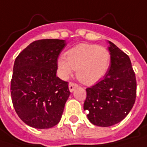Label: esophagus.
<instances>
[{
  "label": "esophagus",
  "mask_w": 147,
  "mask_h": 147,
  "mask_svg": "<svg viewBox=\"0 0 147 147\" xmlns=\"http://www.w3.org/2000/svg\"><path fill=\"white\" fill-rule=\"evenodd\" d=\"M78 87V85L76 84H74V83H69L68 84V89L70 92H74V90Z\"/></svg>",
  "instance_id": "1"
}]
</instances>
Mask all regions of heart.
Wrapping results in <instances>:
<instances>
[{
  "label": "heart",
  "instance_id": "heart-1",
  "mask_svg": "<svg viewBox=\"0 0 147 147\" xmlns=\"http://www.w3.org/2000/svg\"><path fill=\"white\" fill-rule=\"evenodd\" d=\"M58 59L57 66L61 78L67 79L76 70L77 78L85 84L101 79L110 64V53L105 47L95 44H79L68 50Z\"/></svg>",
  "mask_w": 147,
  "mask_h": 147
}]
</instances>
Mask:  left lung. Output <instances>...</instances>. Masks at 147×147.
<instances>
[{"instance_id":"8db88e82","label":"left lung","mask_w":147,"mask_h":147,"mask_svg":"<svg viewBox=\"0 0 147 147\" xmlns=\"http://www.w3.org/2000/svg\"><path fill=\"white\" fill-rule=\"evenodd\" d=\"M110 53L109 71L91 88H87L84 110L94 125L108 127L125 118L136 96V80L131 59L113 42L108 41Z\"/></svg>"}]
</instances>
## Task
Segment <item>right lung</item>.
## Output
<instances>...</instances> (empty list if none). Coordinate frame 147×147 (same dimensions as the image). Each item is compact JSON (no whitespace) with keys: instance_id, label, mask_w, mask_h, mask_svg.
<instances>
[{"instance_id":"obj_1","label":"right lung","mask_w":147,"mask_h":147,"mask_svg":"<svg viewBox=\"0 0 147 147\" xmlns=\"http://www.w3.org/2000/svg\"><path fill=\"white\" fill-rule=\"evenodd\" d=\"M65 40L32 42L17 56L11 82V100L19 118L36 129L58 125L70 95L68 82L57 77L58 58Z\"/></svg>"}]
</instances>
